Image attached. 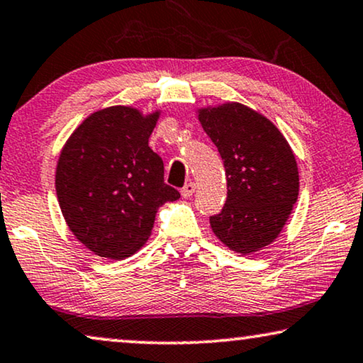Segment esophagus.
Masks as SVG:
<instances>
[{"mask_svg":"<svg viewBox=\"0 0 363 363\" xmlns=\"http://www.w3.org/2000/svg\"><path fill=\"white\" fill-rule=\"evenodd\" d=\"M194 191H196V184L194 182H187L186 186H184L182 189H181V194H182V197H191L192 194H194Z\"/></svg>","mask_w":363,"mask_h":363,"instance_id":"1","label":"esophagus"}]
</instances>
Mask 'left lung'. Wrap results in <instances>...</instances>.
<instances>
[{
	"label": "left lung",
	"instance_id": "1",
	"mask_svg": "<svg viewBox=\"0 0 363 363\" xmlns=\"http://www.w3.org/2000/svg\"><path fill=\"white\" fill-rule=\"evenodd\" d=\"M199 121L220 152L227 177V201L211 217L212 230L233 252H258L278 237L298 201L293 151L272 121L242 104L199 110Z\"/></svg>",
	"mask_w": 363,
	"mask_h": 363
}]
</instances>
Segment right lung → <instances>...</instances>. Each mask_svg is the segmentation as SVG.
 <instances>
[{
	"label": "right lung",
	"mask_w": 363,
	"mask_h": 363,
	"mask_svg": "<svg viewBox=\"0 0 363 363\" xmlns=\"http://www.w3.org/2000/svg\"><path fill=\"white\" fill-rule=\"evenodd\" d=\"M160 111L108 106L82 121L55 171L60 211L80 243L123 259L150 238L157 207L181 194L164 182V164L147 141Z\"/></svg>",
	"instance_id": "right-lung-1"
}]
</instances>
